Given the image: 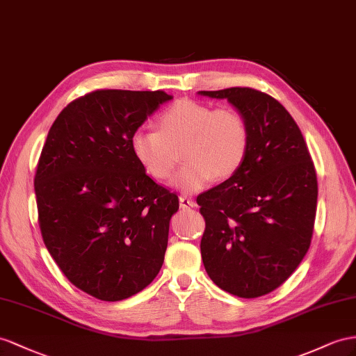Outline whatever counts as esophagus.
<instances>
[{"label":"esophagus","mask_w":356,"mask_h":356,"mask_svg":"<svg viewBox=\"0 0 356 356\" xmlns=\"http://www.w3.org/2000/svg\"><path fill=\"white\" fill-rule=\"evenodd\" d=\"M179 203L181 209H189V207H195V202L193 198H189L186 195H180L179 198Z\"/></svg>","instance_id":"1"}]
</instances>
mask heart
Listing matches in <instances>:
<instances>
[{
  "mask_svg": "<svg viewBox=\"0 0 356 356\" xmlns=\"http://www.w3.org/2000/svg\"><path fill=\"white\" fill-rule=\"evenodd\" d=\"M158 131L136 129L131 152L144 171L158 180L168 179L177 152L186 162L175 177L176 188L197 193L212 179L225 180L239 171L250 149V127L232 106L213 108L195 100H179L158 117Z\"/></svg>",
  "mask_w": 356,
  "mask_h": 356,
  "instance_id": "obj_1",
  "label": "heart"
}]
</instances>
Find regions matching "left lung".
<instances>
[{
  "label": "left lung",
  "instance_id": "8db88e82",
  "mask_svg": "<svg viewBox=\"0 0 356 356\" xmlns=\"http://www.w3.org/2000/svg\"><path fill=\"white\" fill-rule=\"evenodd\" d=\"M198 93L227 99L250 127L239 171L197 197L206 222L202 259L218 287L259 298L295 272L312 243L314 163L299 126L277 99L250 87Z\"/></svg>",
  "mask_w": 356,
  "mask_h": 356
}]
</instances>
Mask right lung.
<instances>
[{
	"instance_id": "add662e5",
	"label": "right lung",
	"mask_w": 356,
	"mask_h": 356,
	"mask_svg": "<svg viewBox=\"0 0 356 356\" xmlns=\"http://www.w3.org/2000/svg\"><path fill=\"white\" fill-rule=\"evenodd\" d=\"M165 91L96 90L56 118L34 176L44 245L66 278L115 302L147 287L163 263L179 197L145 175L131 135Z\"/></svg>"
}]
</instances>
